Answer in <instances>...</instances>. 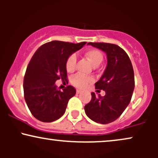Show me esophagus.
Instances as JSON below:
<instances>
[{
  "mask_svg": "<svg viewBox=\"0 0 158 158\" xmlns=\"http://www.w3.org/2000/svg\"><path fill=\"white\" fill-rule=\"evenodd\" d=\"M81 90H79V89L77 90V94H81Z\"/></svg>",
  "mask_w": 158,
  "mask_h": 158,
  "instance_id": "obj_1",
  "label": "esophagus"
}]
</instances>
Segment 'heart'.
Returning a JSON list of instances; mask_svg holds the SVG:
<instances>
[{"label":"heart","mask_w":158,"mask_h":158,"mask_svg":"<svg viewBox=\"0 0 158 158\" xmlns=\"http://www.w3.org/2000/svg\"><path fill=\"white\" fill-rule=\"evenodd\" d=\"M85 56L94 68H97L99 66L103 61V55L102 52L99 51V50H97V49H90V50H88L85 52ZM76 64H77V56L75 54H72L67 59V71L69 73L73 72L76 68ZM93 81L94 79L92 77H85V76L80 75V74H77L71 79L72 84L77 88H81V89L86 88L88 84L91 83Z\"/></svg>","instance_id":"heart-1"}]
</instances>
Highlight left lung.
<instances>
[{"label": "left lung", "instance_id": "left-lung-1", "mask_svg": "<svg viewBox=\"0 0 158 158\" xmlns=\"http://www.w3.org/2000/svg\"><path fill=\"white\" fill-rule=\"evenodd\" d=\"M88 44L107 55L106 70L95 83L96 89L105 90L106 95L97 97L91 93V100L85 106V111L94 122L108 124L119 118L130 103L135 88L133 67L125 50L117 45L98 42Z\"/></svg>", "mask_w": 158, "mask_h": 158}]
</instances>
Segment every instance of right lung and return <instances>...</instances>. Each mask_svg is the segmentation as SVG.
I'll return each mask as SVG.
<instances>
[{
    "label": "right lung",
    "instance_id": "1",
    "mask_svg": "<svg viewBox=\"0 0 158 158\" xmlns=\"http://www.w3.org/2000/svg\"><path fill=\"white\" fill-rule=\"evenodd\" d=\"M85 44L52 41L40 47L32 57L23 79V93L29 109L37 119L51 123L64 114L76 89L68 85L62 91L58 90L55 82L60 79L68 81L67 59Z\"/></svg>",
    "mask_w": 158,
    "mask_h": 158
}]
</instances>
